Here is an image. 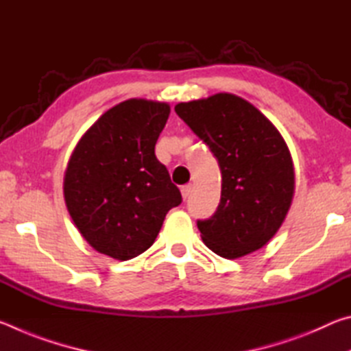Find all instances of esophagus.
<instances>
[{
  "instance_id": "esophagus-1",
  "label": "esophagus",
  "mask_w": 351,
  "mask_h": 351,
  "mask_svg": "<svg viewBox=\"0 0 351 351\" xmlns=\"http://www.w3.org/2000/svg\"><path fill=\"white\" fill-rule=\"evenodd\" d=\"M190 193H192V184H186V186L181 187V195H182L184 199L189 198Z\"/></svg>"
}]
</instances>
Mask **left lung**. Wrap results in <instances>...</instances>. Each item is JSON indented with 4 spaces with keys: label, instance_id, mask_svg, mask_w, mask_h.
I'll return each mask as SVG.
<instances>
[{
    "label": "left lung",
    "instance_id": "obj_1",
    "mask_svg": "<svg viewBox=\"0 0 351 351\" xmlns=\"http://www.w3.org/2000/svg\"><path fill=\"white\" fill-rule=\"evenodd\" d=\"M209 145L221 170V199L198 221L204 245L223 258L258 251L280 229L294 197L287 142L268 117L235 94L218 93L175 106Z\"/></svg>",
    "mask_w": 351,
    "mask_h": 351
}]
</instances>
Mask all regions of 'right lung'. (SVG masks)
<instances>
[{
  "mask_svg": "<svg viewBox=\"0 0 351 351\" xmlns=\"http://www.w3.org/2000/svg\"><path fill=\"white\" fill-rule=\"evenodd\" d=\"M170 105L128 99L86 130L64 170L63 195L83 239L114 260L134 258L150 247L181 192L154 145Z\"/></svg>",
  "mask_w": 351,
  "mask_h": 351,
  "instance_id": "right-lung-1",
  "label": "right lung"
}]
</instances>
